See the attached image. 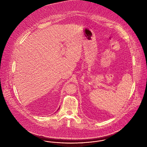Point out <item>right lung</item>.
Returning a JSON list of instances; mask_svg holds the SVG:
<instances>
[{
    "instance_id": "right-lung-1",
    "label": "right lung",
    "mask_w": 147,
    "mask_h": 147,
    "mask_svg": "<svg viewBox=\"0 0 147 147\" xmlns=\"http://www.w3.org/2000/svg\"><path fill=\"white\" fill-rule=\"evenodd\" d=\"M58 110H59V109H58Z\"/></svg>"
}]
</instances>
